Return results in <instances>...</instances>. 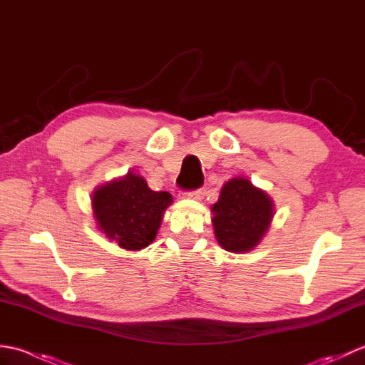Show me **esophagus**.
<instances>
[{
	"mask_svg": "<svg viewBox=\"0 0 365 365\" xmlns=\"http://www.w3.org/2000/svg\"><path fill=\"white\" fill-rule=\"evenodd\" d=\"M205 196V191L204 190H196V191H190V192H182L180 197H185V199H195V200H199L202 199Z\"/></svg>",
	"mask_w": 365,
	"mask_h": 365,
	"instance_id": "1",
	"label": "esophagus"
}]
</instances>
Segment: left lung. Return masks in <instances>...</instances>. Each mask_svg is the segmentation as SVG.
<instances>
[{"label": "left lung", "instance_id": "obj_1", "mask_svg": "<svg viewBox=\"0 0 365 365\" xmlns=\"http://www.w3.org/2000/svg\"><path fill=\"white\" fill-rule=\"evenodd\" d=\"M216 242L229 252H250L265 237L274 216V202L267 191L234 177L222 185L220 199L212 207Z\"/></svg>", "mask_w": 365, "mask_h": 365}]
</instances>
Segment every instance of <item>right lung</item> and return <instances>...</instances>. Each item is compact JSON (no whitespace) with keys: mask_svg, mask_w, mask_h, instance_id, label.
<instances>
[{"mask_svg":"<svg viewBox=\"0 0 365 365\" xmlns=\"http://www.w3.org/2000/svg\"><path fill=\"white\" fill-rule=\"evenodd\" d=\"M91 200L97 229L122 250L139 251L157 237L173 196L150 190L143 175L128 170L97 187Z\"/></svg>","mask_w":365,"mask_h":365,"instance_id":"add662e5","label":"right lung"}]
</instances>
